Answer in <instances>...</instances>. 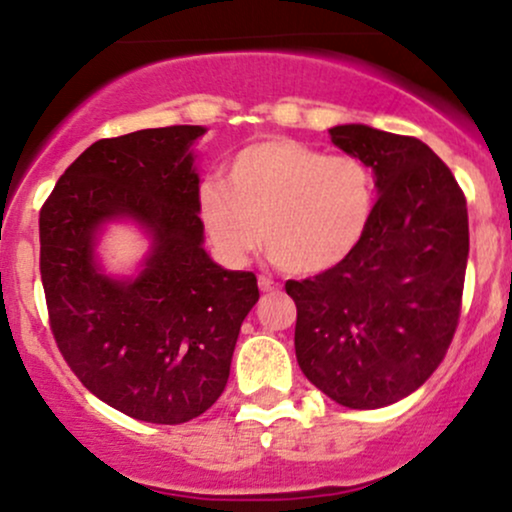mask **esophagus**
I'll return each mask as SVG.
<instances>
[{
    "instance_id": "esophagus-1",
    "label": "esophagus",
    "mask_w": 512,
    "mask_h": 512,
    "mask_svg": "<svg viewBox=\"0 0 512 512\" xmlns=\"http://www.w3.org/2000/svg\"><path fill=\"white\" fill-rule=\"evenodd\" d=\"M257 284H260V291L262 293H274V291H279V284H276V281H272L269 279V276H260V279H257Z\"/></svg>"
}]
</instances>
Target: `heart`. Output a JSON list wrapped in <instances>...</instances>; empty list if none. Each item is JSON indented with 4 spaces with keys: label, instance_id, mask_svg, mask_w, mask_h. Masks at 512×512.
<instances>
[{
    "label": "heart",
    "instance_id": "obj_1",
    "mask_svg": "<svg viewBox=\"0 0 512 512\" xmlns=\"http://www.w3.org/2000/svg\"><path fill=\"white\" fill-rule=\"evenodd\" d=\"M373 214L366 163L286 137L245 146L226 166V187L204 182L199 190L204 231L223 260H245L262 236L269 260L289 274H320L349 260Z\"/></svg>",
    "mask_w": 512,
    "mask_h": 512
}]
</instances>
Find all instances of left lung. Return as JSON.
Returning a JSON list of instances; mask_svg holds the SVG:
<instances>
[{
  "label": "left lung",
  "mask_w": 512,
  "mask_h": 512,
  "mask_svg": "<svg viewBox=\"0 0 512 512\" xmlns=\"http://www.w3.org/2000/svg\"><path fill=\"white\" fill-rule=\"evenodd\" d=\"M330 134L375 170L380 197L349 260L286 281L298 310L296 358L337 404L378 409L424 385L448 354L467 272V199L421 139L366 125Z\"/></svg>",
  "instance_id": "obj_1"
}]
</instances>
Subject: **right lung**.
<instances>
[{"label": "right lung", "mask_w": 512, "mask_h": 512, "mask_svg": "<svg viewBox=\"0 0 512 512\" xmlns=\"http://www.w3.org/2000/svg\"><path fill=\"white\" fill-rule=\"evenodd\" d=\"M204 127L173 125L98 139L40 209V279L57 349L105 404L146 421L204 414L231 373L240 325L260 298L257 276L204 252L199 178L190 146ZM117 215L155 236L145 272H97L92 238Z\"/></svg>", "instance_id": "1"}]
</instances>
